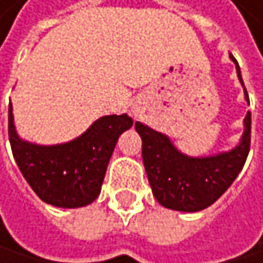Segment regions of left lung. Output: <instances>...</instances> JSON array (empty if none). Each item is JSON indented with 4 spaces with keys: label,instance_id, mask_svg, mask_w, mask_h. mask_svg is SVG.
Listing matches in <instances>:
<instances>
[{
    "label": "left lung",
    "instance_id": "1",
    "mask_svg": "<svg viewBox=\"0 0 263 263\" xmlns=\"http://www.w3.org/2000/svg\"><path fill=\"white\" fill-rule=\"evenodd\" d=\"M230 58L237 66L238 79L245 88L240 66L234 57ZM245 98L249 102L246 88ZM136 130L142 137L143 165L156 200L165 208L194 213L215 203L243 168L251 145V112L246 114L240 143L234 149L215 156H186L167 136L140 121L136 123Z\"/></svg>",
    "mask_w": 263,
    "mask_h": 263
}]
</instances>
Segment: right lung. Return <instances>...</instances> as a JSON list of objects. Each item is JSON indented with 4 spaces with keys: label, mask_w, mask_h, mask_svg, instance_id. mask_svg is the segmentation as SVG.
Listing matches in <instances>:
<instances>
[{
    "label": "right lung",
    "mask_w": 263,
    "mask_h": 263,
    "mask_svg": "<svg viewBox=\"0 0 263 263\" xmlns=\"http://www.w3.org/2000/svg\"><path fill=\"white\" fill-rule=\"evenodd\" d=\"M133 118L107 115L85 133L61 145H36L22 140L9 104V142L22 175L41 200L60 208H79L95 202L118 137Z\"/></svg>",
    "instance_id": "right-lung-1"
}]
</instances>
